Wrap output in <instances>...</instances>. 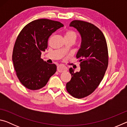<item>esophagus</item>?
Masks as SVG:
<instances>
[{"label": "esophagus", "instance_id": "obj_1", "mask_svg": "<svg viewBox=\"0 0 127 127\" xmlns=\"http://www.w3.org/2000/svg\"><path fill=\"white\" fill-rule=\"evenodd\" d=\"M67 70H68L67 67H66L65 66H64L63 65H59L57 66L58 72H59L60 73L65 72Z\"/></svg>", "mask_w": 127, "mask_h": 127}]
</instances>
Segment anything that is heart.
<instances>
[{"instance_id":"1","label":"heart","mask_w":127,"mask_h":127,"mask_svg":"<svg viewBox=\"0 0 127 127\" xmlns=\"http://www.w3.org/2000/svg\"><path fill=\"white\" fill-rule=\"evenodd\" d=\"M65 38H73L75 40L77 38V34L73 31H66L64 36Z\"/></svg>"}]
</instances>
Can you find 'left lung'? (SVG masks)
Here are the masks:
<instances>
[{
    "label": "left lung",
    "mask_w": 127,
    "mask_h": 127,
    "mask_svg": "<svg viewBox=\"0 0 127 127\" xmlns=\"http://www.w3.org/2000/svg\"><path fill=\"white\" fill-rule=\"evenodd\" d=\"M70 27L76 29L81 37L80 48L76 57L79 58V72L69 69L72 76L66 84L68 93L81 98L92 94L99 85L108 65V51L104 34L91 23L74 20Z\"/></svg>",
    "instance_id": "obj_1"
}]
</instances>
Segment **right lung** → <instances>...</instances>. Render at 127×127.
<instances>
[{"label":"right lung","mask_w":127,"mask_h":127,"mask_svg":"<svg viewBox=\"0 0 127 127\" xmlns=\"http://www.w3.org/2000/svg\"><path fill=\"white\" fill-rule=\"evenodd\" d=\"M63 26L58 21L39 19L25 26L17 37L12 61L17 77L27 89H41L56 72L55 64L44 61L41 54L48 48L51 34Z\"/></svg>","instance_id":"obj_1"}]
</instances>
